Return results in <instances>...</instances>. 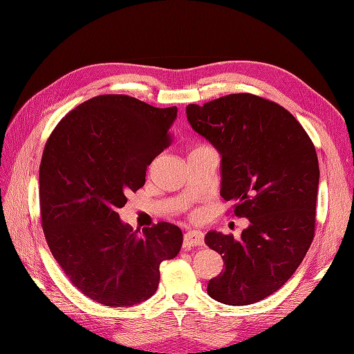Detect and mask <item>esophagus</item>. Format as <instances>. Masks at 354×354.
<instances>
[{
	"instance_id": "obj_1",
	"label": "esophagus",
	"mask_w": 354,
	"mask_h": 354,
	"mask_svg": "<svg viewBox=\"0 0 354 354\" xmlns=\"http://www.w3.org/2000/svg\"><path fill=\"white\" fill-rule=\"evenodd\" d=\"M203 245V233L199 230H190L185 233L183 246L185 248H192V246H202Z\"/></svg>"
}]
</instances>
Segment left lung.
<instances>
[{
  "label": "left lung",
  "mask_w": 354,
  "mask_h": 354,
  "mask_svg": "<svg viewBox=\"0 0 354 354\" xmlns=\"http://www.w3.org/2000/svg\"><path fill=\"white\" fill-rule=\"evenodd\" d=\"M186 115L221 156L220 195L234 202V216L250 220L241 239L207 233L205 243L224 261L208 295L229 306L257 303L285 285L312 245L316 149L291 113L254 94L189 104Z\"/></svg>",
  "instance_id": "1"
}]
</instances>
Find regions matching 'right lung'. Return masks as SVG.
<instances>
[{
  "label": "right lung",
  "instance_id": "obj_1",
  "mask_svg": "<svg viewBox=\"0 0 354 354\" xmlns=\"http://www.w3.org/2000/svg\"><path fill=\"white\" fill-rule=\"evenodd\" d=\"M176 118V106L104 94L71 111L46 143L39 167L46 241L71 282L100 304L146 301L158 289L159 264L180 252L183 233L174 224L133 230L118 214L168 147Z\"/></svg>",
  "mask_w": 354,
  "mask_h": 354
}]
</instances>
